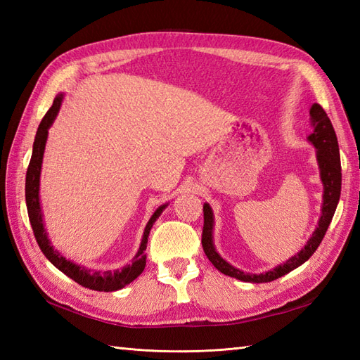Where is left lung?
Returning a JSON list of instances; mask_svg holds the SVG:
<instances>
[{
	"instance_id": "8db88e82",
	"label": "left lung",
	"mask_w": 360,
	"mask_h": 360,
	"mask_svg": "<svg viewBox=\"0 0 360 360\" xmlns=\"http://www.w3.org/2000/svg\"><path fill=\"white\" fill-rule=\"evenodd\" d=\"M309 114H311V122H312V127H314V131H312V134H309L308 139L317 148L320 178H322L323 187H325L322 217L319 219V226L316 229V232L312 233L304 249H302L292 258H289L285 264L277 266L275 269L264 274H248L229 264L226 259H223L218 255V252L215 250V248H213V240H212L213 213H212L210 205L204 204L202 207L204 227H202V238H201L202 249L205 252V255H207V258L210 259V263L224 275L238 278L241 281H250V283H267V281L277 280L307 262V259L317 250L320 243H322L340 198V187H342L340 156H339L338 137H335L333 124L330 117L326 116L325 110L319 103H314L311 106Z\"/></svg>"
}]
</instances>
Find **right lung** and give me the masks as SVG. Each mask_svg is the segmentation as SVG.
<instances>
[{
    "instance_id": "1",
    "label": "right lung",
    "mask_w": 360,
    "mask_h": 360,
    "mask_svg": "<svg viewBox=\"0 0 360 360\" xmlns=\"http://www.w3.org/2000/svg\"><path fill=\"white\" fill-rule=\"evenodd\" d=\"M63 96L58 94L53 98V103L48 112L44 114L41 124L38 125L37 136L34 141V150H32V158H30V162L27 167L26 173V205H27V213H29V221L30 226H32V231L35 235V240L40 246L44 257L49 259V262L57 267V269L62 271L68 277L77 281L79 285L83 288H89L94 290H105V292H110V290H117L127 286L128 283H131L134 278L139 277L142 271L145 269V258L147 255L143 254V250L147 249V241L148 235L155 223L156 218H159L160 213L167 207L165 205H160V207L153 213L150 218L147 227H145V232L142 236L141 248L137 250L136 257L133 258V263L125 266L122 271H88L85 267L74 264L72 262H68L66 258L58 254L57 250H53L51 243L48 240V233L44 231L43 226V217H41V209H40V198H38V190H40V172H41V162H43V153H44V145L46 139H48V129L52 125L53 119H56L57 112L60 110V105H62Z\"/></svg>"
}]
</instances>
